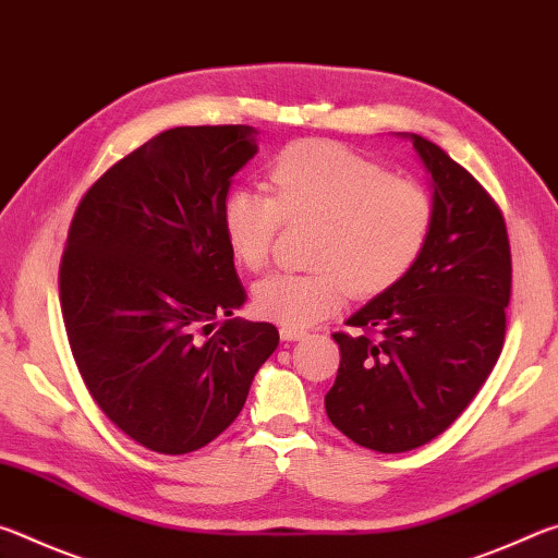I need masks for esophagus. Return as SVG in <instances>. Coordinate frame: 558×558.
<instances>
[{
    "label": "esophagus",
    "instance_id": "34e87169",
    "mask_svg": "<svg viewBox=\"0 0 558 558\" xmlns=\"http://www.w3.org/2000/svg\"><path fill=\"white\" fill-rule=\"evenodd\" d=\"M305 337V329H298V327H280V339H286V342H298V339Z\"/></svg>",
    "mask_w": 558,
    "mask_h": 558
}]
</instances>
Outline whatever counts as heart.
<instances>
[{"mask_svg": "<svg viewBox=\"0 0 558 558\" xmlns=\"http://www.w3.org/2000/svg\"><path fill=\"white\" fill-rule=\"evenodd\" d=\"M270 194L235 186L221 223L233 258L248 270L266 266L282 221H315L313 270L270 272L253 286L260 317L307 327L354 298H376L409 276L433 229L426 189L393 179L337 143L305 140L282 149L268 172Z\"/></svg>", "mask_w": 558, "mask_h": 558, "instance_id": "heart-1", "label": "heart"}]
</instances>
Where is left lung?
Masks as SVG:
<instances>
[{"label":"left lung","mask_w":558,"mask_h":558,"mask_svg":"<svg viewBox=\"0 0 558 558\" xmlns=\"http://www.w3.org/2000/svg\"><path fill=\"white\" fill-rule=\"evenodd\" d=\"M403 137L430 174L433 229L409 276L332 335L342 362L325 396L332 426L376 452L426 446L468 409L502 352L512 292L493 196L438 145Z\"/></svg>","instance_id":"1"}]
</instances>
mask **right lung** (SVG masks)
<instances>
[{
    "label": "right lung",
    "instance_id": "right-lung-1",
    "mask_svg": "<svg viewBox=\"0 0 558 558\" xmlns=\"http://www.w3.org/2000/svg\"><path fill=\"white\" fill-rule=\"evenodd\" d=\"M256 153L248 125L165 130L73 214L59 270L73 359L100 411L162 456L221 436L278 347L270 323L215 328L245 302L221 211Z\"/></svg>",
    "mask_w": 558,
    "mask_h": 558
}]
</instances>
